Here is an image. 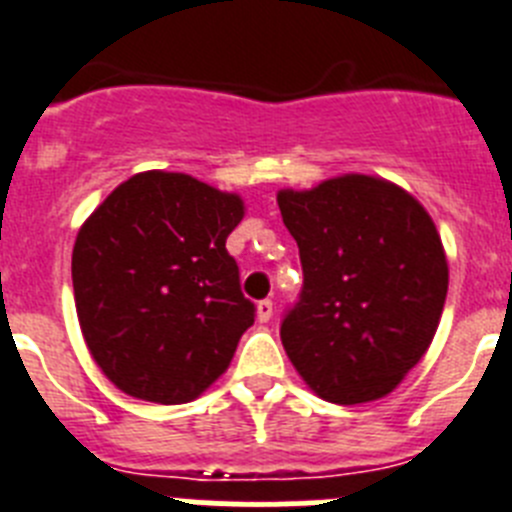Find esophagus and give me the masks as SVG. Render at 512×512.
Listing matches in <instances>:
<instances>
[{"instance_id": "34e87169", "label": "esophagus", "mask_w": 512, "mask_h": 512, "mask_svg": "<svg viewBox=\"0 0 512 512\" xmlns=\"http://www.w3.org/2000/svg\"><path fill=\"white\" fill-rule=\"evenodd\" d=\"M257 319H260V322H270V319H273V301L265 299L257 304Z\"/></svg>"}]
</instances>
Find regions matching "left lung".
<instances>
[{"label": "left lung", "instance_id": "obj_1", "mask_svg": "<svg viewBox=\"0 0 512 512\" xmlns=\"http://www.w3.org/2000/svg\"><path fill=\"white\" fill-rule=\"evenodd\" d=\"M304 288L281 324L288 358L317 397L366 404L428 353L448 293L441 234L415 195L384 177L278 190Z\"/></svg>", "mask_w": 512, "mask_h": 512}]
</instances>
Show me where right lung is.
Segmentation results:
<instances>
[{
    "label": "right lung",
    "mask_w": 512,
    "mask_h": 512,
    "mask_svg": "<svg viewBox=\"0 0 512 512\" xmlns=\"http://www.w3.org/2000/svg\"><path fill=\"white\" fill-rule=\"evenodd\" d=\"M242 219V195L149 170L84 221L71 252L74 304L87 350L118 389L185 404L229 368L255 322L226 252Z\"/></svg>",
    "instance_id": "add662e5"
}]
</instances>
